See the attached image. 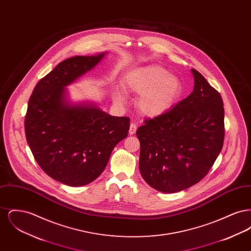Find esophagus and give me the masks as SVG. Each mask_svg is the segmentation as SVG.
I'll return each mask as SVG.
<instances>
[{
    "mask_svg": "<svg viewBox=\"0 0 251 251\" xmlns=\"http://www.w3.org/2000/svg\"><path fill=\"white\" fill-rule=\"evenodd\" d=\"M136 130H137V126H136V124L131 122V125H130V130H129V133H130V134H134V133H135V131H136Z\"/></svg>",
    "mask_w": 251,
    "mask_h": 251,
    "instance_id": "34e87169",
    "label": "esophagus"
}]
</instances>
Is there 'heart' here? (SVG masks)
I'll return each mask as SVG.
<instances>
[{
  "instance_id": "heart-1",
  "label": "heart",
  "mask_w": 251,
  "mask_h": 251,
  "mask_svg": "<svg viewBox=\"0 0 251 251\" xmlns=\"http://www.w3.org/2000/svg\"><path fill=\"white\" fill-rule=\"evenodd\" d=\"M127 92L140 95L137 106L140 113L155 118L166 113L179 97L181 84L179 78L158 65H150L131 72L125 80ZM118 102H124V97L118 91L114 96Z\"/></svg>"
}]
</instances>
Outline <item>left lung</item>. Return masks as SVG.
Listing matches in <instances>:
<instances>
[{
  "label": "left lung",
  "mask_w": 251,
  "mask_h": 251,
  "mask_svg": "<svg viewBox=\"0 0 251 251\" xmlns=\"http://www.w3.org/2000/svg\"><path fill=\"white\" fill-rule=\"evenodd\" d=\"M191 72V94L136 131L141 176L158 191L176 193L201 181L223 147L222 98L200 72Z\"/></svg>",
  "instance_id": "8db88e82"
}]
</instances>
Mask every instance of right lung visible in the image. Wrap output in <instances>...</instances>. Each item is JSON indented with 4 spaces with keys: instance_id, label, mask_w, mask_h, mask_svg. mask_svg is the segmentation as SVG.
<instances>
[{
    "instance_id": "1",
    "label": "right lung",
    "mask_w": 251,
    "mask_h": 251,
    "mask_svg": "<svg viewBox=\"0 0 251 251\" xmlns=\"http://www.w3.org/2000/svg\"><path fill=\"white\" fill-rule=\"evenodd\" d=\"M105 53L62 61L36 84L29 99L27 143L42 170L70 186L97 179L130 129L128 117H112L94 103L73 104L67 97L65 86L91 71Z\"/></svg>"
}]
</instances>
